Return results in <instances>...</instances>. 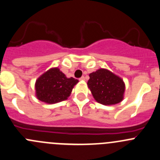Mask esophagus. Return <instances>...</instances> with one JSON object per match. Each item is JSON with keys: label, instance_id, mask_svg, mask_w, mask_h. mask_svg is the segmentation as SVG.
Wrapping results in <instances>:
<instances>
[{"label": "esophagus", "instance_id": "obj_1", "mask_svg": "<svg viewBox=\"0 0 160 160\" xmlns=\"http://www.w3.org/2000/svg\"><path fill=\"white\" fill-rule=\"evenodd\" d=\"M80 80H81V81H83V80H85V77H82L80 78Z\"/></svg>", "mask_w": 160, "mask_h": 160}]
</instances>
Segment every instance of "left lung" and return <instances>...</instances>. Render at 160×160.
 <instances>
[{
    "mask_svg": "<svg viewBox=\"0 0 160 160\" xmlns=\"http://www.w3.org/2000/svg\"><path fill=\"white\" fill-rule=\"evenodd\" d=\"M89 77L88 86L97 102L114 105L123 101L125 84L120 77L104 68L91 72Z\"/></svg>",
    "mask_w": 160,
    "mask_h": 160,
    "instance_id": "left-lung-1",
    "label": "left lung"
}]
</instances>
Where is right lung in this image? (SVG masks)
Returning <instances> with one entry per match:
<instances>
[{
  "label": "right lung",
  "instance_id": "right-lung-1",
  "mask_svg": "<svg viewBox=\"0 0 160 160\" xmlns=\"http://www.w3.org/2000/svg\"><path fill=\"white\" fill-rule=\"evenodd\" d=\"M79 82L73 77L67 78L58 67L42 74L35 83V96L39 101L52 104L67 100L72 88Z\"/></svg>",
  "mask_w": 160,
  "mask_h": 160
}]
</instances>
